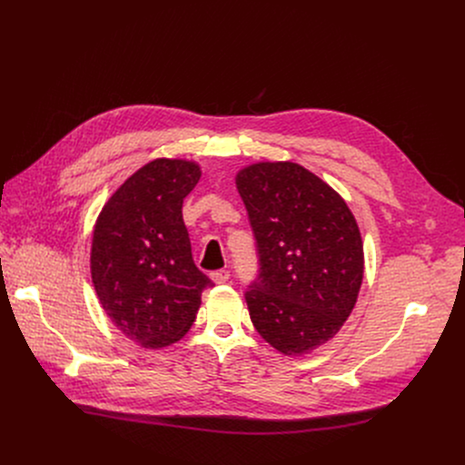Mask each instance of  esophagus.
I'll return each mask as SVG.
<instances>
[{
  "label": "esophagus",
  "instance_id": "esophagus-1",
  "mask_svg": "<svg viewBox=\"0 0 465 465\" xmlns=\"http://www.w3.org/2000/svg\"><path fill=\"white\" fill-rule=\"evenodd\" d=\"M212 280H213V283H217V285H224V283L230 280V272H228V271H217V272L212 274Z\"/></svg>",
  "mask_w": 465,
  "mask_h": 465
}]
</instances>
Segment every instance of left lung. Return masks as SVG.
I'll return each instance as SVG.
<instances>
[{
  "label": "left lung",
  "mask_w": 465,
  "mask_h": 465,
  "mask_svg": "<svg viewBox=\"0 0 465 465\" xmlns=\"http://www.w3.org/2000/svg\"><path fill=\"white\" fill-rule=\"evenodd\" d=\"M259 253L244 298L257 333L283 355L311 353L351 314L364 276L357 221L344 198L292 162L235 176Z\"/></svg>",
  "instance_id": "left-lung-1"
}]
</instances>
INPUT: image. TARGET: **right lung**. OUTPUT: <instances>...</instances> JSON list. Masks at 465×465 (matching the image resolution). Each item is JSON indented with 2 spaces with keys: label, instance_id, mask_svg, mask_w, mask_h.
<instances>
[{
  "label": "right lung",
  "instance_id": "right-lung-1",
  "mask_svg": "<svg viewBox=\"0 0 465 465\" xmlns=\"http://www.w3.org/2000/svg\"><path fill=\"white\" fill-rule=\"evenodd\" d=\"M201 165L158 158L128 176L103 206L92 239L97 298L121 333L145 350L180 341L212 280L196 269L182 219Z\"/></svg>",
  "mask_w": 465,
  "mask_h": 465
}]
</instances>
